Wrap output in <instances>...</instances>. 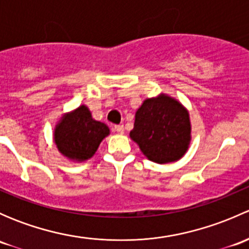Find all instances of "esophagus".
I'll list each match as a JSON object with an SVG mask.
<instances>
[{
  "label": "esophagus",
  "mask_w": 249,
  "mask_h": 249,
  "mask_svg": "<svg viewBox=\"0 0 249 249\" xmlns=\"http://www.w3.org/2000/svg\"><path fill=\"white\" fill-rule=\"evenodd\" d=\"M114 130L118 134H124V125H114Z\"/></svg>",
  "instance_id": "1"
}]
</instances>
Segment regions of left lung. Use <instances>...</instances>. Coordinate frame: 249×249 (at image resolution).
<instances>
[{"label":"left lung","mask_w":249,"mask_h":249,"mask_svg":"<svg viewBox=\"0 0 249 249\" xmlns=\"http://www.w3.org/2000/svg\"><path fill=\"white\" fill-rule=\"evenodd\" d=\"M130 137L150 161H176L189 145V114L177 100L167 95L147 99L137 109Z\"/></svg>","instance_id":"obj_1"}]
</instances>
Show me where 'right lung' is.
I'll return each instance as SVG.
<instances>
[{"label":"right lung","instance_id":"1","mask_svg":"<svg viewBox=\"0 0 249 249\" xmlns=\"http://www.w3.org/2000/svg\"><path fill=\"white\" fill-rule=\"evenodd\" d=\"M108 135V126L92 119L88 107L80 106L62 117L55 127L54 141L62 155L84 161L95 154L101 141Z\"/></svg>","mask_w":249,"mask_h":249}]
</instances>
